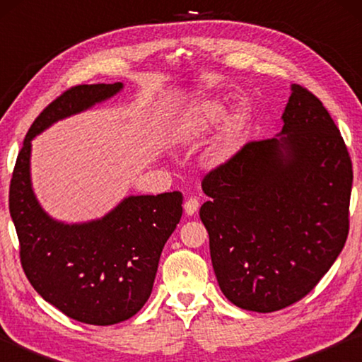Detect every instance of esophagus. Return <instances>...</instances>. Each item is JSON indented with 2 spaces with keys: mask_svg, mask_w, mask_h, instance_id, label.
<instances>
[{
  "mask_svg": "<svg viewBox=\"0 0 362 362\" xmlns=\"http://www.w3.org/2000/svg\"><path fill=\"white\" fill-rule=\"evenodd\" d=\"M183 209H185L187 216H193V214L198 212L199 209V201L196 198H189L185 201V206H183Z\"/></svg>",
  "mask_w": 362,
  "mask_h": 362,
  "instance_id": "obj_1",
  "label": "esophagus"
}]
</instances>
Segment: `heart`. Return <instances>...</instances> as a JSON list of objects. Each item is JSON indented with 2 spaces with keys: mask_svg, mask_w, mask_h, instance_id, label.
<instances>
[{
  "mask_svg": "<svg viewBox=\"0 0 362 362\" xmlns=\"http://www.w3.org/2000/svg\"><path fill=\"white\" fill-rule=\"evenodd\" d=\"M226 107L218 99H199L193 102L177 121V136L183 144H198L206 139L216 127H220L216 142L211 146V161L214 164H223L235 155L240 145L243 132V116H226Z\"/></svg>",
  "mask_w": 362,
  "mask_h": 362,
  "instance_id": "1",
  "label": "heart"
}]
</instances>
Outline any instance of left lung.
<instances>
[{"mask_svg": "<svg viewBox=\"0 0 362 362\" xmlns=\"http://www.w3.org/2000/svg\"><path fill=\"white\" fill-rule=\"evenodd\" d=\"M276 137L249 142L201 187L212 267L231 303L272 313L315 289L345 246L351 159L334 119L291 86Z\"/></svg>", "mask_w": 362, "mask_h": 362, "instance_id": "1", "label": "left lung"}]
</instances>
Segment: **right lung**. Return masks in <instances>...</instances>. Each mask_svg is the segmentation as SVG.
Returning <instances> with one entry per match:
<instances>
[{
	"label": "right lung",
	"instance_id": "1",
	"mask_svg": "<svg viewBox=\"0 0 362 362\" xmlns=\"http://www.w3.org/2000/svg\"><path fill=\"white\" fill-rule=\"evenodd\" d=\"M121 89L122 83L81 84L49 103L28 129L9 188V212L28 281L64 315L94 326L129 320L148 300L164 244L180 222L183 196H127L102 218L65 223L36 199L30 156L38 134Z\"/></svg>",
	"mask_w": 362,
	"mask_h": 362
}]
</instances>
